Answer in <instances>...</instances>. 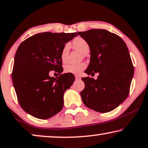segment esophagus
<instances>
[{
  "label": "esophagus",
  "instance_id": "esophagus-1",
  "mask_svg": "<svg viewBox=\"0 0 148 148\" xmlns=\"http://www.w3.org/2000/svg\"><path fill=\"white\" fill-rule=\"evenodd\" d=\"M75 79H76V80H80V79H81V77H80V76L75 75Z\"/></svg>",
  "mask_w": 148,
  "mask_h": 148
}]
</instances>
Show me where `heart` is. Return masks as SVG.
<instances>
[{
	"mask_svg": "<svg viewBox=\"0 0 148 148\" xmlns=\"http://www.w3.org/2000/svg\"><path fill=\"white\" fill-rule=\"evenodd\" d=\"M73 47L75 49L78 50L79 52H81L83 55L87 54L89 51V46L88 42L80 37L75 38L73 42ZM69 48V43H66L64 45L63 49H62L61 53V59L63 63H65L66 61H67ZM85 67H86V64L84 63L79 64H68V65H65V68H64V71L67 73L79 75L85 69Z\"/></svg>",
	"mask_w": 148,
	"mask_h": 148,
	"instance_id": "obj_1",
	"label": "heart"
}]
</instances>
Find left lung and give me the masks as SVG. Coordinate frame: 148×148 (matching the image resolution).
I'll list each match as a JSON object with an SVG mask.
<instances>
[{
	"label": "left lung",
	"instance_id": "8db88e82",
	"mask_svg": "<svg viewBox=\"0 0 148 148\" xmlns=\"http://www.w3.org/2000/svg\"><path fill=\"white\" fill-rule=\"evenodd\" d=\"M88 42L90 63L87 75L99 73L97 79L83 77L85 88L81 97L85 106L97 112L106 113L117 108L130 93L134 68L125 42L105 29L78 32Z\"/></svg>",
	"mask_w": 148,
	"mask_h": 148
}]
</instances>
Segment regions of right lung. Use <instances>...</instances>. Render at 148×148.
<instances>
[{
    "label": "right lung",
    "mask_w": 148,
    "mask_h": 148,
    "mask_svg": "<svg viewBox=\"0 0 148 148\" xmlns=\"http://www.w3.org/2000/svg\"><path fill=\"white\" fill-rule=\"evenodd\" d=\"M77 33H38L17 49L12 80L17 99L25 112L38 119L54 116L63 107V95L75 81L74 75L61 74V53ZM55 70L59 78L49 76Z\"/></svg>",
    "instance_id": "add662e5"
}]
</instances>
